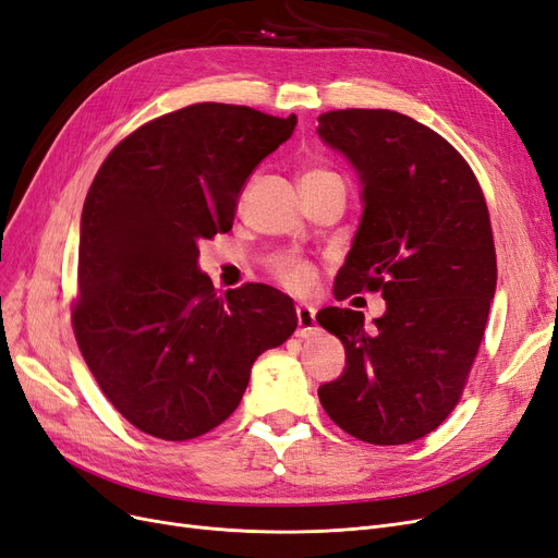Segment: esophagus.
Listing matches in <instances>:
<instances>
[{
  "label": "esophagus",
  "mask_w": 558,
  "mask_h": 558,
  "mask_svg": "<svg viewBox=\"0 0 558 558\" xmlns=\"http://www.w3.org/2000/svg\"><path fill=\"white\" fill-rule=\"evenodd\" d=\"M295 314H298V335L300 337H310L318 330L316 328V310L312 305H298Z\"/></svg>",
  "instance_id": "34e87169"
}]
</instances>
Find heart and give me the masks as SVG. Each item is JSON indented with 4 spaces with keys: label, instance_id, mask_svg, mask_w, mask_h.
Segmentation results:
<instances>
[{
    "label": "heart",
    "instance_id": "1",
    "mask_svg": "<svg viewBox=\"0 0 558 558\" xmlns=\"http://www.w3.org/2000/svg\"><path fill=\"white\" fill-rule=\"evenodd\" d=\"M326 177H335L328 170H307L302 181H316V179H326ZM272 272L275 277L291 291H307L312 281H314V267L295 256H279L272 263Z\"/></svg>",
    "mask_w": 558,
    "mask_h": 558
}]
</instances>
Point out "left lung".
<instances>
[{
	"instance_id": "8db88e82",
	"label": "left lung",
	"mask_w": 558,
	"mask_h": 558,
	"mask_svg": "<svg viewBox=\"0 0 558 558\" xmlns=\"http://www.w3.org/2000/svg\"><path fill=\"white\" fill-rule=\"evenodd\" d=\"M320 140L356 167L363 218L335 295L381 293L375 328L326 307L347 367L318 388L326 414L369 445H408L459 404L496 293V246L482 185L435 130L388 109L318 116Z\"/></svg>"
}]
</instances>
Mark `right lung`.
Instances as JSON below:
<instances>
[{"instance_id": "obj_1", "label": "right lung", "mask_w": 558, "mask_h": 558, "mask_svg": "<svg viewBox=\"0 0 558 558\" xmlns=\"http://www.w3.org/2000/svg\"><path fill=\"white\" fill-rule=\"evenodd\" d=\"M295 125V113L191 105L130 132L93 179L72 326L107 400L146 435L183 442L223 424L256 359L298 326L272 286L223 298L197 269V242L232 228L244 181Z\"/></svg>"}]
</instances>
